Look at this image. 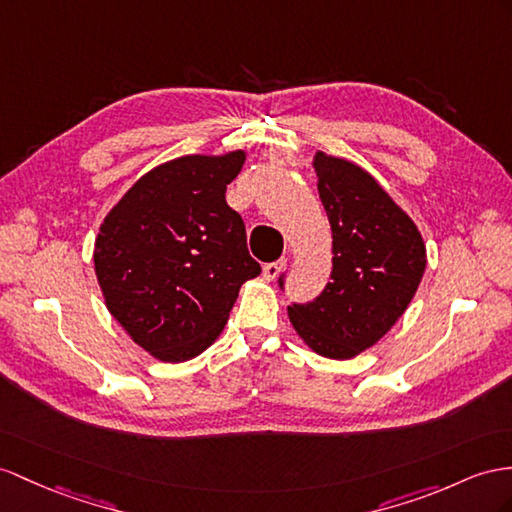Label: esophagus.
Segmentation results:
<instances>
[{
    "instance_id": "34e87169",
    "label": "esophagus",
    "mask_w": 512,
    "mask_h": 512,
    "mask_svg": "<svg viewBox=\"0 0 512 512\" xmlns=\"http://www.w3.org/2000/svg\"><path fill=\"white\" fill-rule=\"evenodd\" d=\"M285 268V259H279V261H270V264L264 266V279L268 281H274L279 277V272Z\"/></svg>"
}]
</instances>
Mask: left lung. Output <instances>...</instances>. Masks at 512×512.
Returning a JSON list of instances; mask_svg holds the SVG:
<instances>
[{
	"label": "left lung",
	"mask_w": 512,
	"mask_h": 512,
	"mask_svg": "<svg viewBox=\"0 0 512 512\" xmlns=\"http://www.w3.org/2000/svg\"><path fill=\"white\" fill-rule=\"evenodd\" d=\"M313 168L331 222L333 270L318 298L292 303L287 313L318 355L352 359L409 307L426 270V246L415 222L363 168L322 151Z\"/></svg>",
	"instance_id": "obj_1"
}]
</instances>
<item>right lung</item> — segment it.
Returning <instances> with one entry per match:
<instances>
[{
  "mask_svg": "<svg viewBox=\"0 0 512 512\" xmlns=\"http://www.w3.org/2000/svg\"><path fill=\"white\" fill-rule=\"evenodd\" d=\"M246 160L186 155L149 170L103 220L95 272L108 311L160 361H188L214 344L244 281L242 216L225 201Z\"/></svg>",
  "mask_w": 512,
  "mask_h": 512,
  "instance_id": "1",
  "label": "right lung"
}]
</instances>
